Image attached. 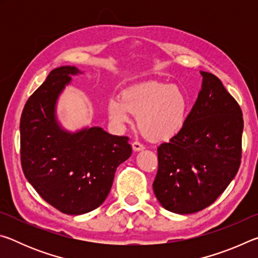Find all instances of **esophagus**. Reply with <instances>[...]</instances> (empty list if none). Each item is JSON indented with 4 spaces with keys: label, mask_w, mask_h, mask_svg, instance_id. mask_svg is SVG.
I'll return each instance as SVG.
<instances>
[{
    "label": "esophagus",
    "mask_w": 258,
    "mask_h": 258,
    "mask_svg": "<svg viewBox=\"0 0 258 258\" xmlns=\"http://www.w3.org/2000/svg\"><path fill=\"white\" fill-rule=\"evenodd\" d=\"M132 148H133L134 151H141V150L145 149V146L141 145V143H140V142H133L132 143Z\"/></svg>",
    "instance_id": "esophagus-1"
}]
</instances>
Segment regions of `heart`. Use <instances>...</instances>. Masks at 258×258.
I'll return each mask as SVG.
<instances>
[{
	"label": "heart",
	"instance_id": "heart-1",
	"mask_svg": "<svg viewBox=\"0 0 258 258\" xmlns=\"http://www.w3.org/2000/svg\"><path fill=\"white\" fill-rule=\"evenodd\" d=\"M108 116L113 124L124 126L138 117L141 133L154 142L167 141L184 127L189 99L175 85L148 82L126 90L108 101Z\"/></svg>",
	"mask_w": 258,
	"mask_h": 258
}]
</instances>
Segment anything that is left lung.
Returning <instances> with one entry per match:
<instances>
[{"label": "left lung", "mask_w": 258, "mask_h": 258, "mask_svg": "<svg viewBox=\"0 0 258 258\" xmlns=\"http://www.w3.org/2000/svg\"><path fill=\"white\" fill-rule=\"evenodd\" d=\"M200 74L202 90L184 127L158 147V172L152 184L161 206L182 215L215 202L241 161V108L215 75Z\"/></svg>", "instance_id": "1"}]
</instances>
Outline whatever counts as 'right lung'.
<instances>
[{"label":"right lung","mask_w":258,"mask_h":258,"mask_svg":"<svg viewBox=\"0 0 258 258\" xmlns=\"http://www.w3.org/2000/svg\"><path fill=\"white\" fill-rule=\"evenodd\" d=\"M74 66L52 71L30 95L20 119V158L26 178L51 206L68 215L98 208L110 192L116 168L130 158L127 137L101 127L68 132L58 123L56 100L73 75Z\"/></svg>","instance_id":"add662e5"}]
</instances>
